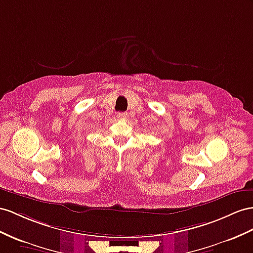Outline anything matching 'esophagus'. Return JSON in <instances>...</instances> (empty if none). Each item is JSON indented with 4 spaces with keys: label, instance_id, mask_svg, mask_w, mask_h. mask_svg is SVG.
<instances>
[{
    "label": "esophagus",
    "instance_id": "1",
    "mask_svg": "<svg viewBox=\"0 0 253 253\" xmlns=\"http://www.w3.org/2000/svg\"><path fill=\"white\" fill-rule=\"evenodd\" d=\"M118 118L120 120H126L128 118V113H126V112H120V113H118Z\"/></svg>",
    "mask_w": 253,
    "mask_h": 253
}]
</instances>
